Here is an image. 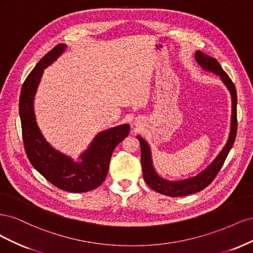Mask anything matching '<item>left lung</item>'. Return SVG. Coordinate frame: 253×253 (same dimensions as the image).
Masks as SVG:
<instances>
[{
	"label": "left lung",
	"instance_id": "8db88e82",
	"mask_svg": "<svg viewBox=\"0 0 253 253\" xmlns=\"http://www.w3.org/2000/svg\"><path fill=\"white\" fill-rule=\"evenodd\" d=\"M195 59L197 63L200 64L204 70L212 72L214 74L218 75L220 79L226 84L228 89L230 90V94L232 97V121H231V133L229 140L225 148L219 153V155L215 158V160L204 170L202 173L198 174L195 177H191L185 180L180 181H167L155 173L154 169L152 166L151 160V153L148 143L145 142L141 137H137L140 143V150H141V167H142V174L143 179L147 185L153 189L156 192L164 194L167 196L172 197H178V196H186L193 194L200 191L204 190L206 187H208L213 179L216 177V175L220 171L221 167H223L225 160L230 152L232 145L234 143L236 132H237V116H236V89L232 80L229 78V76L224 72L221 68L220 64L217 62L216 59L205 55L201 50L196 51Z\"/></svg>",
	"mask_w": 253,
	"mask_h": 253
}]
</instances>
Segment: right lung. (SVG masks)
Instances as JSON below:
<instances>
[{"label":"right lung","mask_w":253,"mask_h":253,"mask_svg":"<svg viewBox=\"0 0 253 253\" xmlns=\"http://www.w3.org/2000/svg\"><path fill=\"white\" fill-rule=\"evenodd\" d=\"M65 48L66 45L62 43L56 45L27 76L21 88L19 112L23 143L30 164L53 186L67 192L81 193L96 189L104 181L113 151L128 135L129 126L124 125L98 134L79 164L60 154L44 140L36 124L34 96L43 70Z\"/></svg>","instance_id":"add662e5"}]
</instances>
